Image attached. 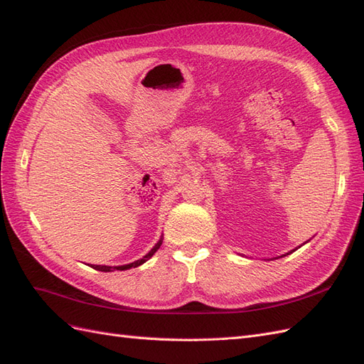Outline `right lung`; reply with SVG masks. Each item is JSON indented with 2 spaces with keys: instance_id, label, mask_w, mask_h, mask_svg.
Here are the masks:
<instances>
[{
  "instance_id": "add662e5",
  "label": "right lung",
  "mask_w": 364,
  "mask_h": 364,
  "mask_svg": "<svg viewBox=\"0 0 364 364\" xmlns=\"http://www.w3.org/2000/svg\"><path fill=\"white\" fill-rule=\"evenodd\" d=\"M161 245H162V240H159V243H156V246L153 247L146 257H142L141 259H138V261H135V262H130V264H126V266H118V267H111V266H91L92 269H95V270H100V272H114V270H127V269H132V267H138V266H141L142 262H146L149 258H151L153 255H155V252L161 247Z\"/></svg>"
}]
</instances>
